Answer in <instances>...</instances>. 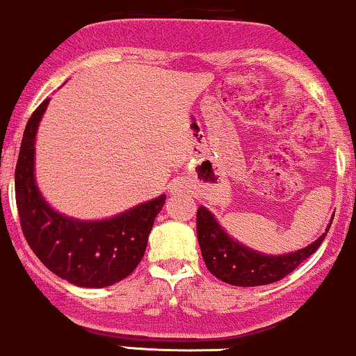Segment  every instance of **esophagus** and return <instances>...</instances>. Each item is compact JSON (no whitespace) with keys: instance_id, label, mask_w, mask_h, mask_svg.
I'll list each match as a JSON object with an SVG mask.
<instances>
[{"instance_id":"34e87169","label":"esophagus","mask_w":356,"mask_h":356,"mask_svg":"<svg viewBox=\"0 0 356 356\" xmlns=\"http://www.w3.org/2000/svg\"><path fill=\"white\" fill-rule=\"evenodd\" d=\"M185 188H186L185 181L177 178V179H173V183L170 185V193L171 195H179V193H183V191H185Z\"/></svg>"}]
</instances>
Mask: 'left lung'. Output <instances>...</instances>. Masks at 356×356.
I'll return each instance as SVG.
<instances>
[{
    "label": "left lung",
    "mask_w": 356,
    "mask_h": 356,
    "mask_svg": "<svg viewBox=\"0 0 356 356\" xmlns=\"http://www.w3.org/2000/svg\"><path fill=\"white\" fill-rule=\"evenodd\" d=\"M330 227L332 223L327 232L307 248L282 257H270L253 252L229 238L204 207H200L196 213V233L204 265L221 282L235 286L270 285L285 278L318 250Z\"/></svg>",
    "instance_id": "8db88e82"
}]
</instances>
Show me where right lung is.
Listing matches in <instances>:
<instances>
[{"label":"right lung","instance_id":"add662e5","mask_svg":"<svg viewBox=\"0 0 356 356\" xmlns=\"http://www.w3.org/2000/svg\"><path fill=\"white\" fill-rule=\"evenodd\" d=\"M48 102L46 98L28 120L16 161L15 193L21 229L33 253L60 278L83 288L115 285L131 275L143 258L166 196L102 221H79L54 211L35 181V136Z\"/></svg>","mask_w":356,"mask_h":356}]
</instances>
